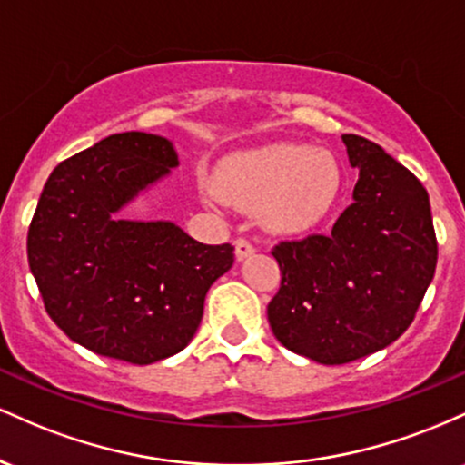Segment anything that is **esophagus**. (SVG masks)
<instances>
[{"instance_id":"34e87169","label":"esophagus","mask_w":465,"mask_h":465,"mask_svg":"<svg viewBox=\"0 0 465 465\" xmlns=\"http://www.w3.org/2000/svg\"><path fill=\"white\" fill-rule=\"evenodd\" d=\"M233 244H236V258H238V260L249 258V255L253 253V251H255V249H253V244H251L247 238H238L236 242H233Z\"/></svg>"}]
</instances>
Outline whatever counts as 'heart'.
Listing matches in <instances>:
<instances>
[{"instance_id": "obj_1", "label": "heart", "mask_w": 465, "mask_h": 465, "mask_svg": "<svg viewBox=\"0 0 465 465\" xmlns=\"http://www.w3.org/2000/svg\"><path fill=\"white\" fill-rule=\"evenodd\" d=\"M214 188L233 205L258 210L271 232L302 233L332 212L341 194V168L325 151L271 143L227 157L218 165Z\"/></svg>"}]
</instances>
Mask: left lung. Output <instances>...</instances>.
<instances>
[{"instance_id":"8db88e82","label":"left lung","mask_w":465,"mask_h":465,"mask_svg":"<svg viewBox=\"0 0 465 465\" xmlns=\"http://www.w3.org/2000/svg\"><path fill=\"white\" fill-rule=\"evenodd\" d=\"M359 168L354 203L332 233L273 247L282 284L269 323L286 350L343 365L387 348L413 322L435 275L429 192L378 143L343 135Z\"/></svg>"}]
</instances>
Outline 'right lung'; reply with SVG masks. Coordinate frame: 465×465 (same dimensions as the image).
Returning <instances> with one entry per match:
<instances>
[{"label":"right lung","instance_id":"1","mask_svg":"<svg viewBox=\"0 0 465 465\" xmlns=\"http://www.w3.org/2000/svg\"><path fill=\"white\" fill-rule=\"evenodd\" d=\"M179 157L153 133H117L52 170L28 229V262L45 311L74 343L151 365L190 343L232 244H203L170 221L117 212Z\"/></svg>","mask_w":465,"mask_h":465}]
</instances>
